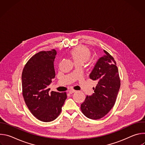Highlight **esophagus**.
I'll return each instance as SVG.
<instances>
[{
    "label": "esophagus",
    "instance_id": "34e87169",
    "mask_svg": "<svg viewBox=\"0 0 145 145\" xmlns=\"http://www.w3.org/2000/svg\"><path fill=\"white\" fill-rule=\"evenodd\" d=\"M76 92V91L74 90V89H71V90L68 91V92H69L70 94H72V93H74V92Z\"/></svg>",
    "mask_w": 145,
    "mask_h": 145
}]
</instances>
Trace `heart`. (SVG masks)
<instances>
[{"instance_id":"heart-1","label":"heart","mask_w":145,"mask_h":145,"mask_svg":"<svg viewBox=\"0 0 145 145\" xmlns=\"http://www.w3.org/2000/svg\"><path fill=\"white\" fill-rule=\"evenodd\" d=\"M68 53L74 64H82L89 59L92 55V51L86 46L78 45L69 50Z\"/></svg>"}]
</instances>
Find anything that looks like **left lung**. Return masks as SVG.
Listing matches in <instances>:
<instances>
[{"instance_id": "left-lung-1", "label": "left lung", "mask_w": 145, "mask_h": 145, "mask_svg": "<svg viewBox=\"0 0 145 145\" xmlns=\"http://www.w3.org/2000/svg\"><path fill=\"white\" fill-rule=\"evenodd\" d=\"M100 58L89 75L97 84L91 96H87L81 105L83 114L91 119H99L106 115L114 107L120 86V79L116 62L106 50Z\"/></svg>"}]
</instances>
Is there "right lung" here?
Returning <instances> with one entry per match:
<instances>
[{
  "mask_svg": "<svg viewBox=\"0 0 145 145\" xmlns=\"http://www.w3.org/2000/svg\"><path fill=\"white\" fill-rule=\"evenodd\" d=\"M55 49L40 51L25 64L22 74V95L31 114L38 120L49 122L60 114L67 93L49 92L48 86L55 77Z\"/></svg>",
  "mask_w": 145,
  "mask_h": 145,
  "instance_id": "right-lung-1",
  "label": "right lung"
}]
</instances>
